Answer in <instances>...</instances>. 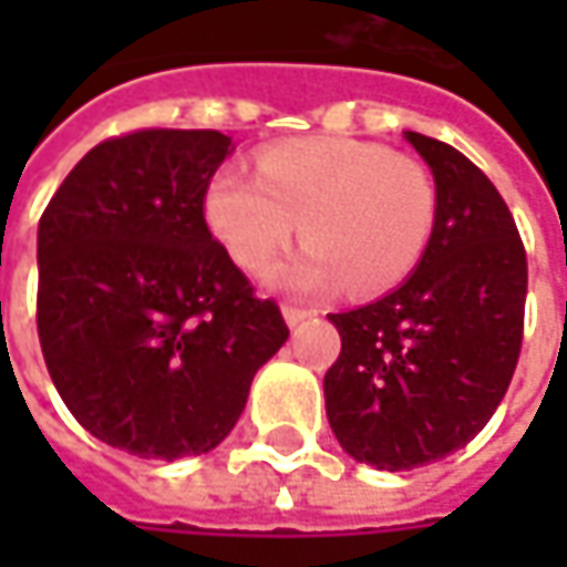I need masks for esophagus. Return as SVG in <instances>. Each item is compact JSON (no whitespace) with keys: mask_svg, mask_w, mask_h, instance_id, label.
Returning a JSON list of instances; mask_svg holds the SVG:
<instances>
[{"mask_svg":"<svg viewBox=\"0 0 567 567\" xmlns=\"http://www.w3.org/2000/svg\"><path fill=\"white\" fill-rule=\"evenodd\" d=\"M284 318H287L290 328H296V324H302L306 318H312V312H309V309H299V306H284Z\"/></svg>","mask_w":567,"mask_h":567,"instance_id":"34e87169","label":"esophagus"}]
</instances>
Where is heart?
<instances>
[{
    "mask_svg": "<svg viewBox=\"0 0 567 567\" xmlns=\"http://www.w3.org/2000/svg\"><path fill=\"white\" fill-rule=\"evenodd\" d=\"M439 195L416 157L353 138H302L258 154V176L214 173L205 192L210 233L229 258L265 274L290 249L299 224L306 249L280 274L296 293H353L401 284L423 258Z\"/></svg>",
    "mask_w": 567,
    "mask_h": 567,
    "instance_id": "b5f03b06",
    "label": "heart"
}]
</instances>
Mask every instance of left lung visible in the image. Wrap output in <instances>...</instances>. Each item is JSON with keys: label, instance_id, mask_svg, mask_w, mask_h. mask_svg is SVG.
I'll return each instance as SVG.
<instances>
[{"label": "left lung", "instance_id": "obj_1", "mask_svg": "<svg viewBox=\"0 0 567 567\" xmlns=\"http://www.w3.org/2000/svg\"><path fill=\"white\" fill-rule=\"evenodd\" d=\"M435 176L420 268L369 306L328 316L340 357L324 372L340 447L375 470H413L464 447L512 384L524 340L527 251L486 173L451 144L406 132Z\"/></svg>", "mask_w": 567, "mask_h": 567}]
</instances>
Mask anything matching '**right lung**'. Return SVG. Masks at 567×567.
I'll return each instance as SVG.
<instances>
[{
	"label": "right lung",
	"instance_id": "add662e5",
	"mask_svg": "<svg viewBox=\"0 0 567 567\" xmlns=\"http://www.w3.org/2000/svg\"><path fill=\"white\" fill-rule=\"evenodd\" d=\"M233 154L214 128H138L91 147L37 229V334L94 439L176 461L217 447L290 338L210 236L205 192Z\"/></svg>",
	"mask_w": 567,
	"mask_h": 567
}]
</instances>
